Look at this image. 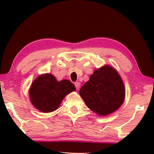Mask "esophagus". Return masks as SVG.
Here are the masks:
<instances>
[{"label":"esophagus","instance_id":"34e87169","mask_svg":"<svg viewBox=\"0 0 154 154\" xmlns=\"http://www.w3.org/2000/svg\"><path fill=\"white\" fill-rule=\"evenodd\" d=\"M75 87H76V89H77V90H79V88H80V83L76 82V83H75Z\"/></svg>","mask_w":154,"mask_h":154}]
</instances>
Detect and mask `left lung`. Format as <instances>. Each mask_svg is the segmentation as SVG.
Masks as SVG:
<instances>
[{
  "mask_svg": "<svg viewBox=\"0 0 154 154\" xmlns=\"http://www.w3.org/2000/svg\"><path fill=\"white\" fill-rule=\"evenodd\" d=\"M126 90L118 72L109 65L96 69L79 90V95L90 110L106 116L120 107Z\"/></svg>",
  "mask_w": 154,
  "mask_h": 154,
  "instance_id": "1",
  "label": "left lung"
}]
</instances>
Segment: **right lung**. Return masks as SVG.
<instances>
[{
  "label": "right lung",
  "instance_id": "right-lung-1",
  "mask_svg": "<svg viewBox=\"0 0 154 154\" xmlns=\"http://www.w3.org/2000/svg\"><path fill=\"white\" fill-rule=\"evenodd\" d=\"M76 90L69 80L58 82L53 75L42 74L33 81L29 89L31 103L43 113H50L58 109L65 96Z\"/></svg>",
  "mask_w": 154,
  "mask_h": 154
}]
</instances>
